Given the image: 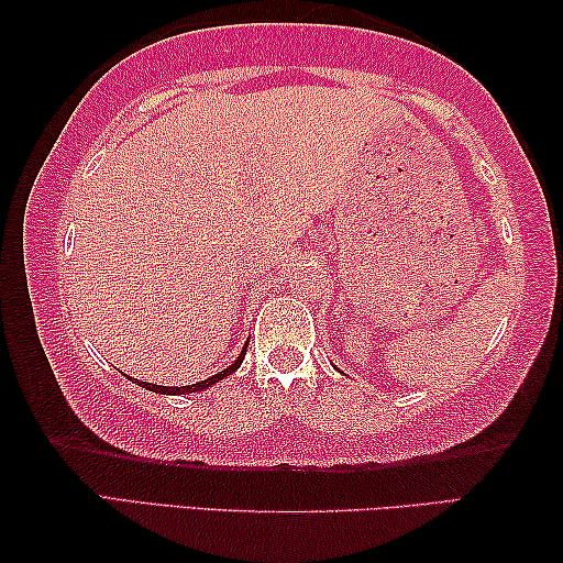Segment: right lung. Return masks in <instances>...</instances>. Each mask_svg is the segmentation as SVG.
Instances as JSON below:
<instances>
[{"mask_svg":"<svg viewBox=\"0 0 563 563\" xmlns=\"http://www.w3.org/2000/svg\"><path fill=\"white\" fill-rule=\"evenodd\" d=\"M244 354H246V349H244L242 356H239L232 366L224 368V372H219V374H214V376H209V379L199 382V384H191V386H156V384H150V382H136V384L144 386V389H150V391H156V394H187V391H201V389H207V386L221 382V379H224V376L234 374L236 368L242 366V362H244Z\"/></svg>","mask_w":563,"mask_h":563,"instance_id":"1","label":"right lung"}]
</instances>
